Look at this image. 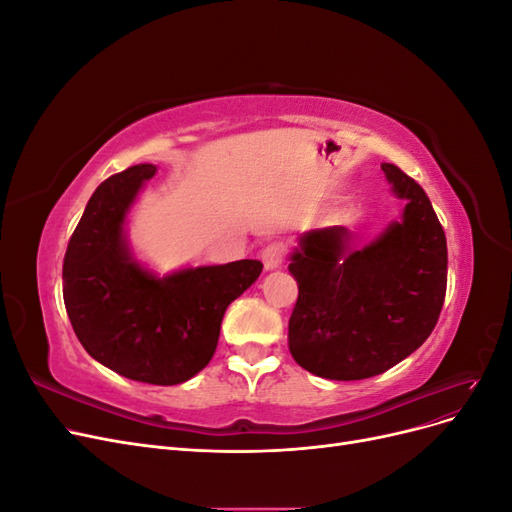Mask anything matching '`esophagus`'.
I'll list each match as a JSON object with an SVG mask.
<instances>
[{
  "label": "esophagus",
  "mask_w": 512,
  "mask_h": 512,
  "mask_svg": "<svg viewBox=\"0 0 512 512\" xmlns=\"http://www.w3.org/2000/svg\"><path fill=\"white\" fill-rule=\"evenodd\" d=\"M286 256V247L282 243H269L265 250H262V262H265V269L273 271L277 267H282Z\"/></svg>",
  "instance_id": "esophagus-1"
}]
</instances>
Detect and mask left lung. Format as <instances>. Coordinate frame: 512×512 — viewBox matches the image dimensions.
<instances>
[{"label": "left lung", "mask_w": 512, "mask_h": 512, "mask_svg": "<svg viewBox=\"0 0 512 512\" xmlns=\"http://www.w3.org/2000/svg\"><path fill=\"white\" fill-rule=\"evenodd\" d=\"M386 181L406 198L401 222L354 250L344 226L309 230L290 256L299 299L288 322L292 359L329 380L384 374L423 346L446 294V237L425 190L395 164Z\"/></svg>", "instance_id": "left-lung-1"}]
</instances>
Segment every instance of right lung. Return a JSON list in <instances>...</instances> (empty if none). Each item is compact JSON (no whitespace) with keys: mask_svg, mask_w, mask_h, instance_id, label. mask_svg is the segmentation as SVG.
Returning a JSON list of instances; mask_svg holds the SVG:
<instances>
[{"mask_svg":"<svg viewBox=\"0 0 512 512\" xmlns=\"http://www.w3.org/2000/svg\"><path fill=\"white\" fill-rule=\"evenodd\" d=\"M153 164L102 181L64 258V303L83 348L136 382L181 384L207 367L226 307L250 288L260 260L188 267L158 277L128 245L126 218Z\"/></svg>","mask_w":512,"mask_h":512,"instance_id":"add662e5","label":"right lung"}]
</instances>
